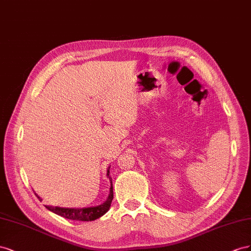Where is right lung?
Here are the masks:
<instances>
[{
  "label": "right lung",
  "instance_id": "1",
  "mask_svg": "<svg viewBox=\"0 0 251 251\" xmlns=\"http://www.w3.org/2000/svg\"><path fill=\"white\" fill-rule=\"evenodd\" d=\"M109 168L107 170V176L109 177L110 180V189H109V195L107 198L106 201L99 205V206H92V207H83V208H64V207H54V206H48L46 205V208L50 211L54 212L55 214H59V216L68 219V220H74V221H85V222H90L95 221L109 210L110 205L113 199V190H112V178L109 176ZM35 196L38 197L40 201L42 199L35 193Z\"/></svg>",
  "mask_w": 251,
  "mask_h": 251
}]
</instances>
